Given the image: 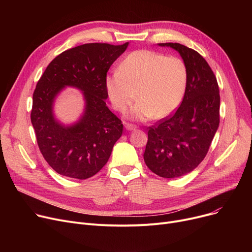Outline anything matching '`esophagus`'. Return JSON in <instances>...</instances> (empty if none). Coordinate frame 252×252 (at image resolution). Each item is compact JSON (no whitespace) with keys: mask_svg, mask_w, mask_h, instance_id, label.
<instances>
[{"mask_svg":"<svg viewBox=\"0 0 252 252\" xmlns=\"http://www.w3.org/2000/svg\"><path fill=\"white\" fill-rule=\"evenodd\" d=\"M125 127H126V130H135L136 129V126L130 125V124H126Z\"/></svg>","mask_w":252,"mask_h":252,"instance_id":"1","label":"esophagus"}]
</instances>
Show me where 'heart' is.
Instances as JSON below:
<instances>
[{
    "label": "heart",
    "mask_w": 252,
    "mask_h": 252,
    "mask_svg": "<svg viewBox=\"0 0 252 252\" xmlns=\"http://www.w3.org/2000/svg\"><path fill=\"white\" fill-rule=\"evenodd\" d=\"M186 83L187 69L182 59L149 50L130 53L119 64L118 71L105 79L116 110H126L137 96L139 100L127 116L139 122L173 113L183 99Z\"/></svg>",
    "instance_id": "b5f03b06"
}]
</instances>
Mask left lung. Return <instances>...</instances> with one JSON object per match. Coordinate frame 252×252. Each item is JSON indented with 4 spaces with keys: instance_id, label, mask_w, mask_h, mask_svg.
Returning a JSON list of instances; mask_svg holds the SVG:
<instances>
[{
    "instance_id": "obj_1",
    "label": "left lung",
    "mask_w": 252,
    "mask_h": 252,
    "mask_svg": "<svg viewBox=\"0 0 252 252\" xmlns=\"http://www.w3.org/2000/svg\"><path fill=\"white\" fill-rule=\"evenodd\" d=\"M158 46L181 55L187 83L177 111L149 127L144 161L157 176L174 179L191 173L206 156L220 125V90L214 71L199 53L178 43Z\"/></svg>"
}]
</instances>
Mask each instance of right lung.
<instances>
[{"instance_id":"obj_1","label":"right lung","mask_w":252,"mask_h":252,"mask_svg":"<svg viewBox=\"0 0 252 252\" xmlns=\"http://www.w3.org/2000/svg\"><path fill=\"white\" fill-rule=\"evenodd\" d=\"M92 43L64 51L39 78L32 96V124L38 148L46 161L61 176L85 180L96 175L108 161L123 123L106 105V74L126 50ZM67 86L81 90L85 107L76 122L64 125L54 113L60 93Z\"/></svg>"}]
</instances>
